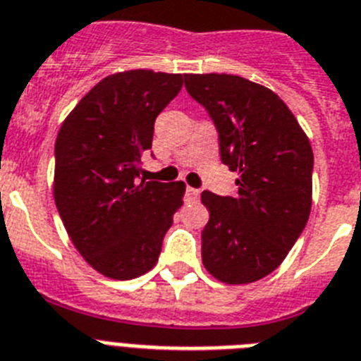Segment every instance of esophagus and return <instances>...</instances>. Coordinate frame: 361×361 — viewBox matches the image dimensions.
<instances>
[{"instance_id": "34e87169", "label": "esophagus", "mask_w": 361, "mask_h": 361, "mask_svg": "<svg viewBox=\"0 0 361 361\" xmlns=\"http://www.w3.org/2000/svg\"><path fill=\"white\" fill-rule=\"evenodd\" d=\"M200 196V190L195 189V187H187L185 189V198L187 200H196Z\"/></svg>"}]
</instances>
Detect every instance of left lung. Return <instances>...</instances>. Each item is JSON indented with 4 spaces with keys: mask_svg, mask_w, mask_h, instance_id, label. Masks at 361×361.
<instances>
[{
    "mask_svg": "<svg viewBox=\"0 0 361 361\" xmlns=\"http://www.w3.org/2000/svg\"><path fill=\"white\" fill-rule=\"evenodd\" d=\"M185 89L215 122L222 163L239 172L235 196L202 192L209 211L202 263L219 282H257L280 267L310 219L312 145L283 99L263 85L185 74Z\"/></svg>",
    "mask_w": 361,
    "mask_h": 361,
    "instance_id": "obj_1",
    "label": "left lung"
}]
</instances>
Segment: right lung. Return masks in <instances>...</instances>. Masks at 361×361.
Segmentation results:
<instances>
[{
  "label": "right lung",
  "instance_id": "obj_1",
  "mask_svg": "<svg viewBox=\"0 0 361 361\" xmlns=\"http://www.w3.org/2000/svg\"><path fill=\"white\" fill-rule=\"evenodd\" d=\"M181 87V74L116 72L79 99L57 133L55 206L85 262L113 280L150 271L183 204V181L139 178L155 118Z\"/></svg>",
  "mask_w": 361,
  "mask_h": 361
}]
</instances>
